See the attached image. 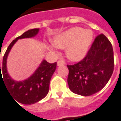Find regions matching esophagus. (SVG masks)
I'll return each mask as SVG.
<instances>
[{"mask_svg": "<svg viewBox=\"0 0 121 121\" xmlns=\"http://www.w3.org/2000/svg\"><path fill=\"white\" fill-rule=\"evenodd\" d=\"M64 65H65V62H64L63 60H59V61L57 62V65H58V66Z\"/></svg>", "mask_w": 121, "mask_h": 121, "instance_id": "34e87169", "label": "esophagus"}]
</instances>
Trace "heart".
Masks as SVG:
<instances>
[{"instance_id":"obj_1","label":"heart","mask_w":121,"mask_h":121,"mask_svg":"<svg viewBox=\"0 0 121 121\" xmlns=\"http://www.w3.org/2000/svg\"><path fill=\"white\" fill-rule=\"evenodd\" d=\"M93 37L94 34L90 30L74 27L55 37L53 45L60 49L66 48L68 58L72 60H78L86 54Z\"/></svg>"}]
</instances>
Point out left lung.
<instances>
[{"instance_id": "obj_1", "label": "left lung", "mask_w": 121, "mask_h": 121, "mask_svg": "<svg viewBox=\"0 0 121 121\" xmlns=\"http://www.w3.org/2000/svg\"><path fill=\"white\" fill-rule=\"evenodd\" d=\"M69 69L68 84L74 94L89 96L102 90L114 70L111 43L105 35H98L84 59Z\"/></svg>"}]
</instances>
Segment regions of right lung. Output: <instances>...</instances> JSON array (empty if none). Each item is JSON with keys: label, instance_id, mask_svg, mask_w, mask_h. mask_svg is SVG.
Masks as SVG:
<instances>
[{"label": "right lung", "instance_id": "right-lung-1", "mask_svg": "<svg viewBox=\"0 0 121 121\" xmlns=\"http://www.w3.org/2000/svg\"><path fill=\"white\" fill-rule=\"evenodd\" d=\"M38 32V28L30 30L13 40L7 48L2 60V76L0 70V82L2 80L8 92L15 100L24 105L35 104L47 95L51 79L56 68V62L51 64L43 60L31 77L24 81L16 82L13 80L7 72L6 59L10 51L17 39L32 37Z\"/></svg>", "mask_w": 121, "mask_h": 121}]
</instances>
